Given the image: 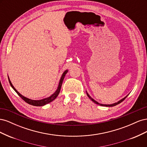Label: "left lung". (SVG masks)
<instances>
[{"mask_svg": "<svg viewBox=\"0 0 147 147\" xmlns=\"http://www.w3.org/2000/svg\"><path fill=\"white\" fill-rule=\"evenodd\" d=\"M86 94H87V96H88V97H89V98H90L93 102H94L95 104H97V105H101V106H104V107H113V106H115V105H118V104H120L121 103V102H122L124 99H125L126 97H127V96L128 95H127L126 96H125L124 97V98H123V99H121V100H119V101H118L117 102H115V103H113V104H100V103H99V102H97V101H96L94 99H92V97L89 95V94L87 92V91H86Z\"/></svg>", "mask_w": 147, "mask_h": 147, "instance_id": "obj_1", "label": "left lung"}]
</instances>
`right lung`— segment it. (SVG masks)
Listing matches in <instances>:
<instances>
[{
    "mask_svg": "<svg viewBox=\"0 0 147 147\" xmlns=\"http://www.w3.org/2000/svg\"><path fill=\"white\" fill-rule=\"evenodd\" d=\"M68 72V70H65L64 72H63V74H62L61 75V77L60 78V80H59V84H58V86H57V90L55 91V92L53 93V94H52L50 96H49L48 97H46V98H44V99H40V100H33V99H29L28 98V97H24V96H23L22 94H21L15 88V87L13 86V84L10 81V80L9 78V77H8V81H9V83H10V84L11 85V88L14 90V91H15V92L17 93L18 94V96L20 97H21L22 99H23L26 102H27L28 104H30V105H34V106H37V107H39V106H43L45 105L48 103H50V102H52L53 100H54L57 96L59 95V92H60V90H61V86H62V83H63V80H64V78L65 77V75H66V74Z\"/></svg>",
    "mask_w": 147,
    "mask_h": 147,
    "instance_id": "right-lung-1",
    "label": "right lung"
}]
</instances>
